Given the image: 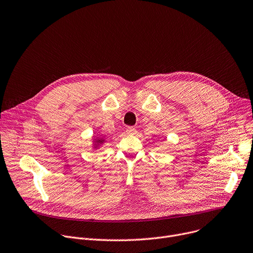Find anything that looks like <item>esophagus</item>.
<instances>
[{
    "mask_svg": "<svg viewBox=\"0 0 253 253\" xmlns=\"http://www.w3.org/2000/svg\"><path fill=\"white\" fill-rule=\"evenodd\" d=\"M126 131L127 134H135V133H137V129H135V128L132 127V126H128Z\"/></svg>",
    "mask_w": 253,
    "mask_h": 253,
    "instance_id": "1",
    "label": "esophagus"
}]
</instances>
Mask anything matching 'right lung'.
Here are the masks:
<instances>
[{
	"mask_svg": "<svg viewBox=\"0 0 253 253\" xmlns=\"http://www.w3.org/2000/svg\"><path fill=\"white\" fill-rule=\"evenodd\" d=\"M106 142V137L103 135H93L91 138V147L93 150H98Z\"/></svg>",
	"mask_w": 253,
	"mask_h": 253,
	"instance_id": "obj_1",
	"label": "right lung"
}]
</instances>
